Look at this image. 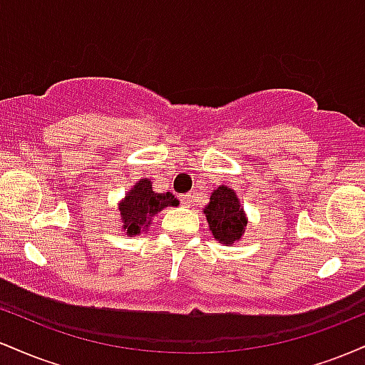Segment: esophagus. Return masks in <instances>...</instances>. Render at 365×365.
<instances>
[{
	"label": "esophagus",
	"mask_w": 365,
	"mask_h": 365,
	"mask_svg": "<svg viewBox=\"0 0 365 365\" xmlns=\"http://www.w3.org/2000/svg\"><path fill=\"white\" fill-rule=\"evenodd\" d=\"M180 200H182V204H183V206H185V207H188V206H190V204H192V197L188 195V194L180 197Z\"/></svg>",
	"instance_id": "esophagus-1"
}]
</instances>
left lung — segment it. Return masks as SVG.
<instances>
[{
	"instance_id": "1",
	"label": "left lung",
	"mask_w": 365,
	"mask_h": 365,
	"mask_svg": "<svg viewBox=\"0 0 365 365\" xmlns=\"http://www.w3.org/2000/svg\"><path fill=\"white\" fill-rule=\"evenodd\" d=\"M204 212H206L209 230L216 240L228 245L244 235L247 220L232 188L217 187L212 192L211 202L204 209Z\"/></svg>"
}]
</instances>
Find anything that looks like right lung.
Segmentation results:
<instances>
[{
    "instance_id": "1",
    "label": "right lung",
    "mask_w": 365,
    "mask_h": 365,
    "mask_svg": "<svg viewBox=\"0 0 365 365\" xmlns=\"http://www.w3.org/2000/svg\"><path fill=\"white\" fill-rule=\"evenodd\" d=\"M178 200L173 194H156L153 190V183L149 180L142 178L132 190L125 197L123 202L120 204L121 220H123V228L127 230L128 235H137L140 230L150 225V220L158 215L161 209L166 206H177Z\"/></svg>"
}]
</instances>
